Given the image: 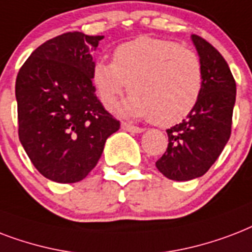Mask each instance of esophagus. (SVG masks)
<instances>
[{
  "mask_svg": "<svg viewBox=\"0 0 252 252\" xmlns=\"http://www.w3.org/2000/svg\"><path fill=\"white\" fill-rule=\"evenodd\" d=\"M121 127L126 130V131H130V132H135V134H140V132H143L144 130L142 127H138V126H132L130 124H122L121 125Z\"/></svg>",
  "mask_w": 252,
  "mask_h": 252,
  "instance_id": "esophagus-1",
  "label": "esophagus"
}]
</instances>
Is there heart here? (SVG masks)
Wrapping results in <instances>:
<instances>
[{
  "mask_svg": "<svg viewBox=\"0 0 252 252\" xmlns=\"http://www.w3.org/2000/svg\"><path fill=\"white\" fill-rule=\"evenodd\" d=\"M92 84L108 110L118 105L128 84L132 94L121 105V116L169 126L184 120L198 102L202 68L198 56L179 43L139 36L116 47L113 62L97 60Z\"/></svg>",
  "mask_w": 252,
  "mask_h": 252,
  "instance_id": "1",
  "label": "heart"
}]
</instances>
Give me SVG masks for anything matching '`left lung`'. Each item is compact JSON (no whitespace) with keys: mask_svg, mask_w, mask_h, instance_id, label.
I'll return each mask as SVG.
<instances>
[{"mask_svg":"<svg viewBox=\"0 0 252 252\" xmlns=\"http://www.w3.org/2000/svg\"><path fill=\"white\" fill-rule=\"evenodd\" d=\"M202 68L198 102L185 120L167 130L168 147L157 168L175 181H188L208 172L230 138L237 87L220 52L198 35L190 36Z\"/></svg>","mask_w":252,"mask_h":252,"instance_id":"1","label":"left lung"}]
</instances>
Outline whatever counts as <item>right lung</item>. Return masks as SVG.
Instances as JSON below:
<instances>
[{"mask_svg": "<svg viewBox=\"0 0 252 252\" xmlns=\"http://www.w3.org/2000/svg\"><path fill=\"white\" fill-rule=\"evenodd\" d=\"M101 39L79 31L50 39L17 76L19 140L35 168L56 183L85 179L120 128L92 84V52Z\"/></svg>", "mask_w": 252, "mask_h": 252, "instance_id": "obj_1", "label": "right lung"}]
</instances>
